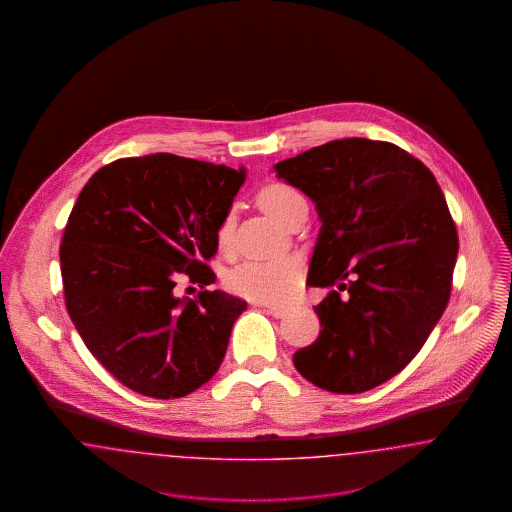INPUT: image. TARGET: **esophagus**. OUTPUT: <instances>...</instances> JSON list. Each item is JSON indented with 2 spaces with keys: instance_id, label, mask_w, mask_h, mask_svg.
I'll return each instance as SVG.
<instances>
[{
  "instance_id": "esophagus-1",
  "label": "esophagus",
  "mask_w": 512,
  "mask_h": 512,
  "mask_svg": "<svg viewBox=\"0 0 512 512\" xmlns=\"http://www.w3.org/2000/svg\"><path fill=\"white\" fill-rule=\"evenodd\" d=\"M259 307H263L268 315H272L274 318H282L288 313V307H284V305H259Z\"/></svg>"
}]
</instances>
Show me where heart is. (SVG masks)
<instances>
[{"instance_id":"obj_1","label":"heart","mask_w":512,"mask_h":512,"mask_svg":"<svg viewBox=\"0 0 512 512\" xmlns=\"http://www.w3.org/2000/svg\"><path fill=\"white\" fill-rule=\"evenodd\" d=\"M261 205L272 219L284 224L293 209L305 203L303 195L292 186L272 184L261 194ZM230 219L219 228V245L226 249L230 244ZM299 267L290 259L278 261H244L226 274V288L240 297L255 303H286L299 290Z\"/></svg>"}]
</instances>
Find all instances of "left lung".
Instances as JSON below:
<instances>
[{"mask_svg":"<svg viewBox=\"0 0 512 512\" xmlns=\"http://www.w3.org/2000/svg\"><path fill=\"white\" fill-rule=\"evenodd\" d=\"M274 171L315 203L307 284L330 290L315 307L317 341L293 365L322 390H372L413 361L447 307L459 238L445 197L424 163L366 138L313 147Z\"/></svg>","mask_w":512,"mask_h":512,"instance_id":"1","label":"left lung"}]
</instances>
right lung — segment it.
<instances>
[{
    "label": "right lung",
    "mask_w": 512,
    "mask_h": 512,
    "mask_svg": "<svg viewBox=\"0 0 512 512\" xmlns=\"http://www.w3.org/2000/svg\"><path fill=\"white\" fill-rule=\"evenodd\" d=\"M230 169L153 153L99 169L82 188L61 240L71 320L121 384L178 399L213 378L247 303L226 292L176 297V278L215 282L209 261L244 184ZM201 286V288H203Z\"/></svg>",
    "instance_id": "obj_1"
}]
</instances>
